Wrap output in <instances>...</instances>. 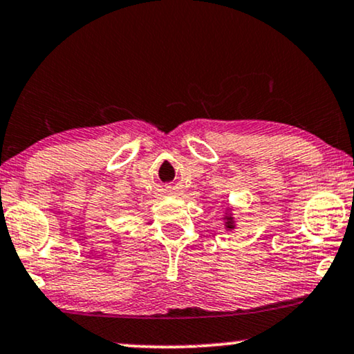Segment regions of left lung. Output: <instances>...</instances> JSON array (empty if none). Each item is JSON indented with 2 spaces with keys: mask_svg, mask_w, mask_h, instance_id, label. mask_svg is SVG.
I'll return each mask as SVG.
<instances>
[{
  "mask_svg": "<svg viewBox=\"0 0 354 354\" xmlns=\"http://www.w3.org/2000/svg\"><path fill=\"white\" fill-rule=\"evenodd\" d=\"M225 228L226 230H234V226H236V223H234V216L232 214V209H226L225 210Z\"/></svg>",
  "mask_w": 354,
  "mask_h": 354,
  "instance_id": "8db88e82",
  "label": "left lung"
}]
</instances>
